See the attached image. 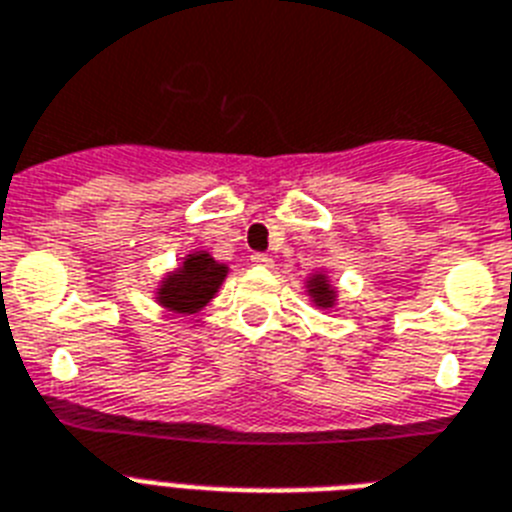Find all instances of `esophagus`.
Returning <instances> with one entry per match:
<instances>
[{"instance_id":"esophagus-1","label":"esophagus","mask_w":512,"mask_h":512,"mask_svg":"<svg viewBox=\"0 0 512 512\" xmlns=\"http://www.w3.org/2000/svg\"><path fill=\"white\" fill-rule=\"evenodd\" d=\"M249 260H252V265H257V268H273V260H270L268 255H263V252H255Z\"/></svg>"}]
</instances>
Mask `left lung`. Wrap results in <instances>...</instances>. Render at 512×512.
<instances>
[{
  "instance_id": "obj_1",
  "label": "left lung",
  "mask_w": 512,
  "mask_h": 512,
  "mask_svg": "<svg viewBox=\"0 0 512 512\" xmlns=\"http://www.w3.org/2000/svg\"><path fill=\"white\" fill-rule=\"evenodd\" d=\"M309 294L315 296V304H320V307H333L336 291L330 289V283L325 281V276H315L309 281Z\"/></svg>"
}]
</instances>
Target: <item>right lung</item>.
Returning <instances> with one entry per match:
<instances>
[{
  "label": "right lung",
  "instance_id": "right-lung-1",
  "mask_svg": "<svg viewBox=\"0 0 512 512\" xmlns=\"http://www.w3.org/2000/svg\"><path fill=\"white\" fill-rule=\"evenodd\" d=\"M226 278V265L216 263L205 252H197L184 260L176 273H171L158 289V302L169 307L171 312L192 315L213 299L221 281Z\"/></svg>",
  "mask_w": 512,
  "mask_h": 512
}]
</instances>
